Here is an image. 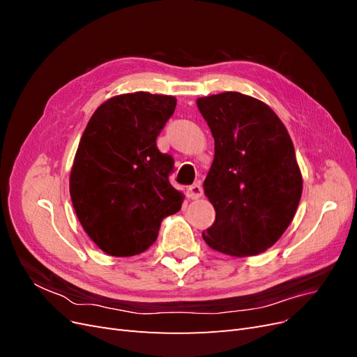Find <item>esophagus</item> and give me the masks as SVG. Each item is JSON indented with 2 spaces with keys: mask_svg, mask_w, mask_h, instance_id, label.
Segmentation results:
<instances>
[{
  "mask_svg": "<svg viewBox=\"0 0 357 357\" xmlns=\"http://www.w3.org/2000/svg\"><path fill=\"white\" fill-rule=\"evenodd\" d=\"M188 197L192 199H197L202 197V186L199 183H195V185H192L188 188Z\"/></svg>",
  "mask_w": 357,
  "mask_h": 357,
  "instance_id": "esophagus-1",
  "label": "esophagus"
}]
</instances>
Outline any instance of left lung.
Returning a JSON list of instances; mask_svg holds the SVG:
<instances>
[{
    "instance_id": "obj_1",
    "label": "left lung",
    "mask_w": 357,
    "mask_h": 357,
    "mask_svg": "<svg viewBox=\"0 0 357 357\" xmlns=\"http://www.w3.org/2000/svg\"><path fill=\"white\" fill-rule=\"evenodd\" d=\"M197 104L214 138L204 192L215 220L204 240L225 255L262 253L287 229L301 199L294 143L278 116L252 96L223 92Z\"/></svg>"
}]
</instances>
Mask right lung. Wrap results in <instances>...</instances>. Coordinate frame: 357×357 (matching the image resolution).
<instances>
[{
    "mask_svg": "<svg viewBox=\"0 0 357 357\" xmlns=\"http://www.w3.org/2000/svg\"><path fill=\"white\" fill-rule=\"evenodd\" d=\"M174 110V96L125 93L101 104L84 129L70 195L83 229L107 255L143 253L162 220L181 208L169 183L174 159L156 146Z\"/></svg>",
    "mask_w": 357,
    "mask_h": 357,
    "instance_id": "add662e5",
    "label": "right lung"
}]
</instances>
